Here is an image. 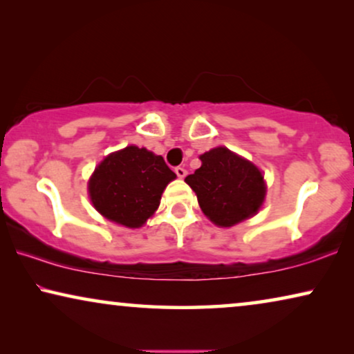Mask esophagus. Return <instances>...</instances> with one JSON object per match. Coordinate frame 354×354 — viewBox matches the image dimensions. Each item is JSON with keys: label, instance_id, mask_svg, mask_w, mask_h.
<instances>
[{"label": "esophagus", "instance_id": "esophagus-1", "mask_svg": "<svg viewBox=\"0 0 354 354\" xmlns=\"http://www.w3.org/2000/svg\"><path fill=\"white\" fill-rule=\"evenodd\" d=\"M176 174H177L178 178H183V177L187 176V169L182 167V166H177V167H176Z\"/></svg>", "mask_w": 354, "mask_h": 354}]
</instances>
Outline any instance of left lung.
<instances>
[{
  "label": "left lung",
  "mask_w": 354,
  "mask_h": 354,
  "mask_svg": "<svg viewBox=\"0 0 354 354\" xmlns=\"http://www.w3.org/2000/svg\"><path fill=\"white\" fill-rule=\"evenodd\" d=\"M201 167L185 177L203 212L221 227H232L258 212L266 195L254 164L224 147L201 154Z\"/></svg>",
  "instance_id": "obj_1"
}]
</instances>
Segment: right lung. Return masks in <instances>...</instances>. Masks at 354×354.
<instances>
[{"label": "right lung", "mask_w": 354, "mask_h": 354, "mask_svg": "<svg viewBox=\"0 0 354 354\" xmlns=\"http://www.w3.org/2000/svg\"><path fill=\"white\" fill-rule=\"evenodd\" d=\"M176 178L162 156L127 147L109 154L95 169L88 183L91 203L106 219L142 227L158 209L167 183Z\"/></svg>", "instance_id": "add662e5"}]
</instances>
